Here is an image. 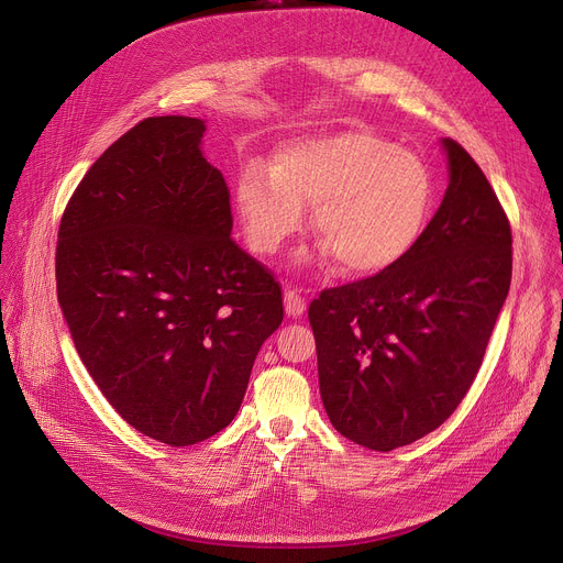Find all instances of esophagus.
<instances>
[{
    "label": "esophagus",
    "mask_w": 563,
    "mask_h": 563,
    "mask_svg": "<svg viewBox=\"0 0 563 563\" xmlns=\"http://www.w3.org/2000/svg\"><path fill=\"white\" fill-rule=\"evenodd\" d=\"M285 311H287V316H291V318L302 316V311H305V298L300 296V291H296V289H287V291H285Z\"/></svg>",
    "instance_id": "obj_1"
}]
</instances>
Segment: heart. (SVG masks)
Here are the masks:
<instances>
[{
  "label": "heart",
  "instance_id": "b5f03b06",
  "mask_svg": "<svg viewBox=\"0 0 563 563\" xmlns=\"http://www.w3.org/2000/svg\"><path fill=\"white\" fill-rule=\"evenodd\" d=\"M434 200L423 159L369 131L289 142L269 172L250 165L235 183V211L256 254H276L302 229V207H311L320 252L356 276L404 261L428 231Z\"/></svg>",
  "mask_w": 563,
  "mask_h": 563
}]
</instances>
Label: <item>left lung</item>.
<instances>
[{
  "label": "left lung",
  "mask_w": 563,
  "mask_h": 563,
  "mask_svg": "<svg viewBox=\"0 0 563 563\" xmlns=\"http://www.w3.org/2000/svg\"><path fill=\"white\" fill-rule=\"evenodd\" d=\"M450 185L394 267L309 305L320 398L350 441L389 452L437 430L484 361L512 276L508 216L470 153L445 137Z\"/></svg>",
  "instance_id": "8db88e82"
}]
</instances>
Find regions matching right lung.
Segmentation results:
<instances>
[{
	"mask_svg": "<svg viewBox=\"0 0 563 563\" xmlns=\"http://www.w3.org/2000/svg\"><path fill=\"white\" fill-rule=\"evenodd\" d=\"M205 122L146 118L73 191L55 278L75 350L137 432L185 448L227 428L283 323L274 274L231 238Z\"/></svg>",
	"mask_w": 563,
	"mask_h": 563,
	"instance_id": "obj_1",
	"label": "right lung"
}]
</instances>
